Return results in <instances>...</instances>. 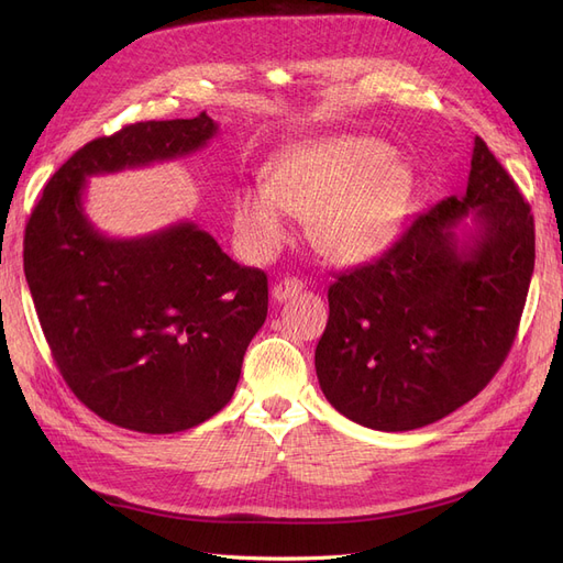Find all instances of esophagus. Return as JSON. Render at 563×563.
Returning a JSON list of instances; mask_svg holds the SVG:
<instances>
[{"instance_id": "esophagus-1", "label": "esophagus", "mask_w": 563, "mask_h": 563, "mask_svg": "<svg viewBox=\"0 0 563 563\" xmlns=\"http://www.w3.org/2000/svg\"><path fill=\"white\" fill-rule=\"evenodd\" d=\"M302 282L300 279H296V277H286V279H282V282H277L275 286H272V298H275L277 302H284V300H288V298H294V296H298L300 291H302Z\"/></svg>"}]
</instances>
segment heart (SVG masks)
Wrapping results in <instances>:
<instances>
[{"label":"heart","instance_id":"1","mask_svg":"<svg viewBox=\"0 0 563 563\" xmlns=\"http://www.w3.org/2000/svg\"><path fill=\"white\" fill-rule=\"evenodd\" d=\"M387 145L364 135H333L286 152L267 187H244L232 223L246 251L267 255L284 244V210L308 218L312 246L331 263H362L399 228L411 199V174Z\"/></svg>","mask_w":563,"mask_h":563}]
</instances>
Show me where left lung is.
I'll list each match as a JSON object with an SVG mask.
<instances>
[{"label": "left lung", "mask_w": 563, "mask_h": 563, "mask_svg": "<svg viewBox=\"0 0 563 563\" xmlns=\"http://www.w3.org/2000/svg\"><path fill=\"white\" fill-rule=\"evenodd\" d=\"M472 219L463 241L456 228ZM536 265L528 201L476 135L467 192L420 213L380 258L338 275L314 366L335 411L380 432L474 399L515 343Z\"/></svg>", "instance_id": "1"}]
</instances>
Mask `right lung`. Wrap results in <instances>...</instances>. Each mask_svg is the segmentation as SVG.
<instances>
[{
    "instance_id": "obj_1",
    "label": "right lung",
    "mask_w": 563,
    "mask_h": 563,
    "mask_svg": "<svg viewBox=\"0 0 563 563\" xmlns=\"http://www.w3.org/2000/svg\"><path fill=\"white\" fill-rule=\"evenodd\" d=\"M216 133L201 112L100 135L51 176L25 225V279L60 376L96 416L133 432L190 430L232 399L267 317V277L195 223L110 240L81 195L91 176L192 155Z\"/></svg>"
}]
</instances>
